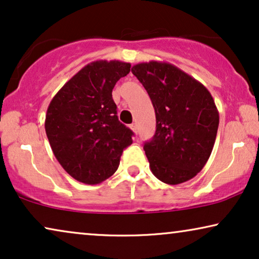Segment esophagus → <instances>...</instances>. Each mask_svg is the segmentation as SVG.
<instances>
[{
  "label": "esophagus",
  "mask_w": 259,
  "mask_h": 259,
  "mask_svg": "<svg viewBox=\"0 0 259 259\" xmlns=\"http://www.w3.org/2000/svg\"><path fill=\"white\" fill-rule=\"evenodd\" d=\"M130 127H131V130H132L134 133L138 134V126H137V123H132V125H130Z\"/></svg>",
  "instance_id": "34e87169"
}]
</instances>
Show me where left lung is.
Segmentation results:
<instances>
[{"label":"left lung","instance_id":"8db88e82","mask_svg":"<svg viewBox=\"0 0 259 259\" xmlns=\"http://www.w3.org/2000/svg\"><path fill=\"white\" fill-rule=\"evenodd\" d=\"M155 111L157 130L144 145L153 175L169 185L198 175L210 158L219 113L204 84L167 62L150 61L132 67Z\"/></svg>","mask_w":259,"mask_h":259}]
</instances>
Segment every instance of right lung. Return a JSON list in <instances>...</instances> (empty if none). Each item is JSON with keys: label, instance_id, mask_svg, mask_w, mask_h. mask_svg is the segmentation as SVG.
I'll use <instances>...</instances> for the list:
<instances>
[{"label": "right lung", "instance_id": "1", "mask_svg": "<svg viewBox=\"0 0 259 259\" xmlns=\"http://www.w3.org/2000/svg\"><path fill=\"white\" fill-rule=\"evenodd\" d=\"M131 63H88L52 99L45 128L55 158L77 182L97 185L119 167L133 132L119 121L112 91Z\"/></svg>", "mask_w": 259, "mask_h": 259}]
</instances>
